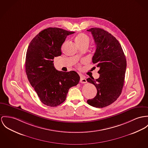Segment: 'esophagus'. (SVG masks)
I'll list each match as a JSON object with an SVG mask.
<instances>
[{
	"mask_svg": "<svg viewBox=\"0 0 148 148\" xmlns=\"http://www.w3.org/2000/svg\"><path fill=\"white\" fill-rule=\"evenodd\" d=\"M80 82L82 83H87V80L85 78V77L83 75H80Z\"/></svg>",
	"mask_w": 148,
	"mask_h": 148,
	"instance_id": "esophagus-1",
	"label": "esophagus"
}]
</instances>
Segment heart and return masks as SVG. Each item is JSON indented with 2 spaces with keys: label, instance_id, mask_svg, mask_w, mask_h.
<instances>
[{
  "label": "heart",
  "instance_id": "heart-1",
  "mask_svg": "<svg viewBox=\"0 0 148 148\" xmlns=\"http://www.w3.org/2000/svg\"><path fill=\"white\" fill-rule=\"evenodd\" d=\"M75 41L77 45L79 47H80L84 45H88L90 43V38L86 34L80 33L76 36Z\"/></svg>",
  "mask_w": 148,
  "mask_h": 148
}]
</instances>
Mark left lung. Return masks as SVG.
I'll return each mask as SVG.
<instances>
[{
    "instance_id": "8db88e82",
    "label": "left lung",
    "mask_w": 148,
    "mask_h": 148,
    "mask_svg": "<svg viewBox=\"0 0 148 148\" xmlns=\"http://www.w3.org/2000/svg\"><path fill=\"white\" fill-rule=\"evenodd\" d=\"M93 36L96 49L92 62L100 68V77L87 81L95 85L97 95L87 103L96 108H103L116 101L122 91L125 78L127 61L118 40L110 33L100 28L89 30Z\"/></svg>"
}]
</instances>
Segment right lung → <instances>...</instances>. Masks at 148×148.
<instances>
[{
    "mask_svg": "<svg viewBox=\"0 0 148 148\" xmlns=\"http://www.w3.org/2000/svg\"><path fill=\"white\" fill-rule=\"evenodd\" d=\"M74 32L48 27L30 43L26 55L25 71L40 101L55 107L66 100L69 90L77 85L80 77L74 71L64 72L54 67L55 57L61 55V46L68 35Z\"/></svg>",
    "mask_w": 148,
    "mask_h": 148,
    "instance_id": "1",
    "label": "right lung"
}]
</instances>
